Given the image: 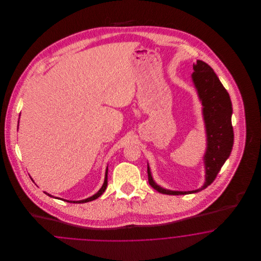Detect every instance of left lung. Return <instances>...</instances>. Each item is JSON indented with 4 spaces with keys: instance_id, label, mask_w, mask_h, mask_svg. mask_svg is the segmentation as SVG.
Here are the masks:
<instances>
[{
    "instance_id": "left-lung-1",
    "label": "left lung",
    "mask_w": 261,
    "mask_h": 261,
    "mask_svg": "<svg viewBox=\"0 0 261 261\" xmlns=\"http://www.w3.org/2000/svg\"><path fill=\"white\" fill-rule=\"evenodd\" d=\"M193 68L192 81L202 106L201 112L206 136V149L203 154L205 181L202 186L193 191L164 189L153 180L148 163L149 185L165 195L195 194L210 186L230 156L234 144V132L231 120L233 109L228 92L207 63L198 60L193 64Z\"/></svg>"
}]
</instances>
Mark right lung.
I'll use <instances>...</instances> for the list:
<instances>
[{
	"instance_id": "right-lung-1",
	"label": "right lung",
	"mask_w": 261,
	"mask_h": 261,
	"mask_svg": "<svg viewBox=\"0 0 261 261\" xmlns=\"http://www.w3.org/2000/svg\"><path fill=\"white\" fill-rule=\"evenodd\" d=\"M19 115H20V114H19ZM18 123H19V121H18ZM17 126H18V125H17ZM108 171H109V169H108V167H107V169H106V175H105V181H103V184H102L101 188L99 189V191H98L95 195H93L92 197H90V198H88V199H81V200H68V199H61V198H58V197H54V196H51V195H50V194L47 193V192H44V193H45L47 196L51 197V198L62 199V200H64V201L72 202V203H84V202H88V201H92V200H94V199H98L99 197H100V196L103 194V192L106 191L107 186H108Z\"/></svg>"
}]
</instances>
